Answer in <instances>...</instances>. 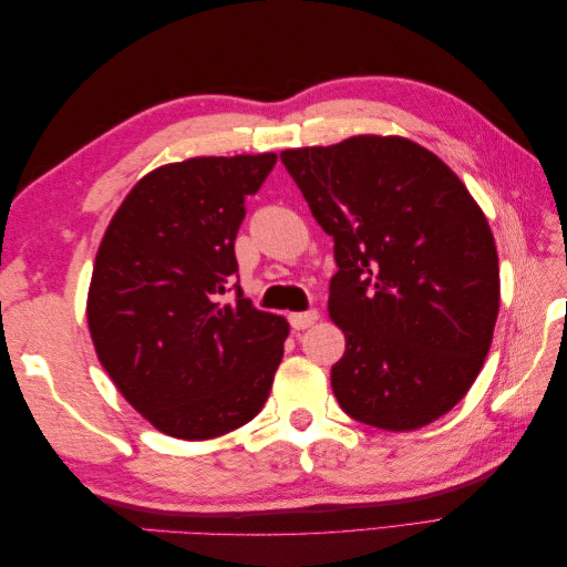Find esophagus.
Instances as JSON below:
<instances>
[{
    "instance_id": "34e87169",
    "label": "esophagus",
    "mask_w": 567,
    "mask_h": 567,
    "mask_svg": "<svg viewBox=\"0 0 567 567\" xmlns=\"http://www.w3.org/2000/svg\"><path fill=\"white\" fill-rule=\"evenodd\" d=\"M288 321H290V326H293L296 331H302V329H310V326H315L319 321V312L317 310L293 312V315H288Z\"/></svg>"
}]
</instances>
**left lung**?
<instances>
[{
    "label": "left lung",
    "mask_w": 567,
    "mask_h": 567,
    "mask_svg": "<svg viewBox=\"0 0 567 567\" xmlns=\"http://www.w3.org/2000/svg\"><path fill=\"white\" fill-rule=\"evenodd\" d=\"M281 161L336 244L340 409L392 433L437 421L475 383L499 315L483 208L447 163L398 134L286 148Z\"/></svg>",
    "instance_id": "1"
}]
</instances>
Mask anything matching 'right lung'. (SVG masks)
Listing matches in <instances>:
<instances>
[{"instance_id":"obj_1","label":"right lung","mask_w":567,"mask_h":567,"mask_svg":"<svg viewBox=\"0 0 567 567\" xmlns=\"http://www.w3.org/2000/svg\"><path fill=\"white\" fill-rule=\"evenodd\" d=\"M277 153L198 156L151 169L120 203L96 250L87 323L120 394L177 440H210L260 414L290 326L236 286L246 196Z\"/></svg>"}]
</instances>
